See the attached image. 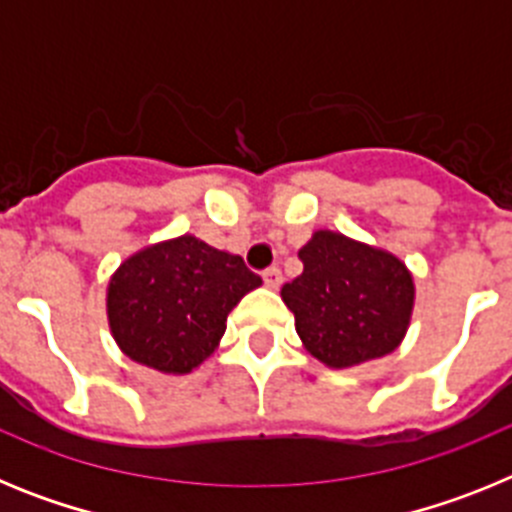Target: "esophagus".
Instances as JSON below:
<instances>
[{"label": "esophagus", "instance_id": "esophagus-1", "mask_svg": "<svg viewBox=\"0 0 512 512\" xmlns=\"http://www.w3.org/2000/svg\"><path fill=\"white\" fill-rule=\"evenodd\" d=\"M264 284L269 289H279L282 287V271L277 266H271V269L264 271Z\"/></svg>", "mask_w": 512, "mask_h": 512}]
</instances>
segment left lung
Here are the masks:
<instances>
[{
  "label": "left lung",
  "mask_w": 512,
  "mask_h": 512,
  "mask_svg": "<svg viewBox=\"0 0 512 512\" xmlns=\"http://www.w3.org/2000/svg\"><path fill=\"white\" fill-rule=\"evenodd\" d=\"M302 274L282 287L307 354L351 369L392 354L410 328L415 282L405 261L336 230H315L300 248Z\"/></svg>",
  "instance_id": "8db88e82"
}]
</instances>
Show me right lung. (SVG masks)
<instances>
[{
  "label": "right lung",
  "mask_w": 512,
  "mask_h": 512,
  "mask_svg": "<svg viewBox=\"0 0 512 512\" xmlns=\"http://www.w3.org/2000/svg\"><path fill=\"white\" fill-rule=\"evenodd\" d=\"M256 287L261 277L241 256L184 233L117 266L107 284V323L128 359L182 377L210 359L230 310Z\"/></svg>",
  "instance_id": "obj_1"
}]
</instances>
